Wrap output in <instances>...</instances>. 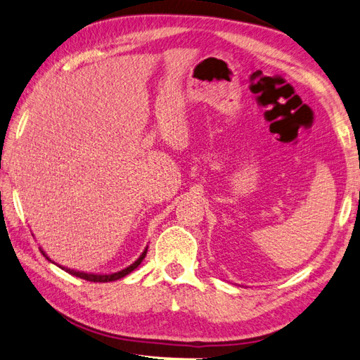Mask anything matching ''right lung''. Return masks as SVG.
Returning <instances> with one entry per match:
<instances>
[{"label":"right lung","instance_id":"obj_1","mask_svg":"<svg viewBox=\"0 0 360 360\" xmlns=\"http://www.w3.org/2000/svg\"><path fill=\"white\" fill-rule=\"evenodd\" d=\"M146 250H148V247H145V250L141 252V255L137 258V260H135L132 264H129L127 268H124V269H121V271H116V273H105V274H98V273H84V271H76V269H70V268H65V266H62V264H57L56 262H52L49 257L46 255V252L41 249V253H43V255L47 258V260H49L51 263H56L58 268H62L63 271H67L68 274H72V276H76V278H81V279H86V281H91V282H111V281H117V279H121V278H124V276H127L129 273H132V271L139 266V264L143 262V258L146 257Z\"/></svg>","mask_w":360,"mask_h":360}]
</instances>
